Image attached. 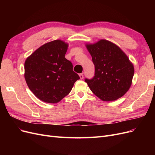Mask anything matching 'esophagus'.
<instances>
[{"label": "esophagus", "instance_id": "esophagus-1", "mask_svg": "<svg viewBox=\"0 0 155 155\" xmlns=\"http://www.w3.org/2000/svg\"><path fill=\"white\" fill-rule=\"evenodd\" d=\"M79 78H80L81 79H82L83 78V74H79Z\"/></svg>", "mask_w": 155, "mask_h": 155}]
</instances>
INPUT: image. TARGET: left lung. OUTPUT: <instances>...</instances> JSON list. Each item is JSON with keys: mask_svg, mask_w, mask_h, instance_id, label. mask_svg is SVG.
Segmentation results:
<instances>
[{"mask_svg": "<svg viewBox=\"0 0 155 155\" xmlns=\"http://www.w3.org/2000/svg\"><path fill=\"white\" fill-rule=\"evenodd\" d=\"M87 48L94 64V76L85 78L91 91L103 101H114L129 89L134 76L133 64L118 46L100 40Z\"/></svg>", "mask_w": 155, "mask_h": 155, "instance_id": "obj_1", "label": "left lung"}]
</instances>
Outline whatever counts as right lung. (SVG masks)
I'll return each instance as SVG.
<instances>
[{"label": "right lung", "mask_w": 155, "mask_h": 155, "mask_svg": "<svg viewBox=\"0 0 155 155\" xmlns=\"http://www.w3.org/2000/svg\"><path fill=\"white\" fill-rule=\"evenodd\" d=\"M68 45L61 40L46 43L36 50L25 63V78L34 94L41 101L55 104L71 91L80 79L72 63L65 58Z\"/></svg>", "instance_id": "add662e5"}]
</instances>
